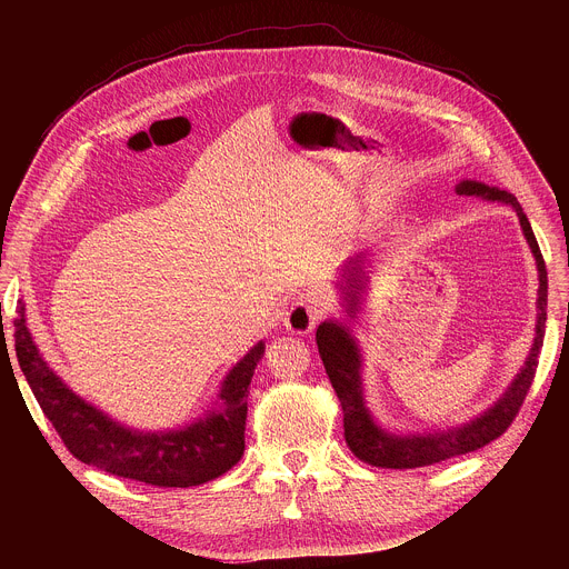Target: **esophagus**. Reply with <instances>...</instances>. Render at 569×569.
Listing matches in <instances>:
<instances>
[{"instance_id":"34e87169","label":"esophagus","mask_w":569,"mask_h":569,"mask_svg":"<svg viewBox=\"0 0 569 569\" xmlns=\"http://www.w3.org/2000/svg\"><path fill=\"white\" fill-rule=\"evenodd\" d=\"M327 310H329V306L323 299H299L286 312L283 323L292 336H308V333H312L317 321Z\"/></svg>"}]
</instances>
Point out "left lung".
I'll return each mask as SVG.
<instances>
[{
	"label": "left lung",
	"instance_id": "1",
	"mask_svg": "<svg viewBox=\"0 0 569 569\" xmlns=\"http://www.w3.org/2000/svg\"><path fill=\"white\" fill-rule=\"evenodd\" d=\"M459 196H477L491 202H505L511 204L520 218L522 233L529 242L531 254L538 266V317H536V338L533 347L529 351V358L520 373L513 378L509 389L500 396L498 402H493L489 410L472 419L470 423H463L459 428L446 430V432H432V435H391L382 430L369 408L365 405V389H362V353L358 349L356 338L351 336V329L340 321H321L317 327V349L323 362V369L329 373V380L342 402L345 415V439L351 452L378 468H419V466H432L446 459H452L457 455H466L472 450L483 448L486 443L496 441L500 435L507 432V428L513 423L516 415L520 412L525 396L533 382L538 356L542 349L545 338V321H547V270L545 261L538 248V240L533 236V229L518 202V198L509 191H500L496 187H486L475 180H463L455 189ZM365 254L358 259H351L345 270V281L340 283V290L345 295V308L351 317H356L362 290H365Z\"/></svg>",
	"mask_w": 569,
	"mask_h": 569
}]
</instances>
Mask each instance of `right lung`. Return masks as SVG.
<instances>
[{
	"label": "right lung",
	"mask_w": 569,
	"mask_h": 569,
	"mask_svg": "<svg viewBox=\"0 0 569 569\" xmlns=\"http://www.w3.org/2000/svg\"><path fill=\"white\" fill-rule=\"evenodd\" d=\"M16 353L44 417L76 459L159 489H189L220 477L240 461L246 450L248 387L266 345L257 342L231 367L220 385L218 400L202 419L169 432L126 428L76 396L42 360L27 327L22 301L16 319Z\"/></svg>",
	"instance_id": "right-lung-1"
}]
</instances>
